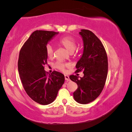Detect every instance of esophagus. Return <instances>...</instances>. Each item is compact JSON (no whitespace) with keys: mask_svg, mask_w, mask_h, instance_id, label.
<instances>
[{"mask_svg":"<svg viewBox=\"0 0 132 132\" xmlns=\"http://www.w3.org/2000/svg\"><path fill=\"white\" fill-rule=\"evenodd\" d=\"M64 78H65V80H66L67 81H69V80H70L69 76H68V75H64Z\"/></svg>","mask_w":132,"mask_h":132,"instance_id":"esophagus-1","label":"esophagus"}]
</instances>
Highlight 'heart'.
Wrapping results in <instances>:
<instances>
[{
	"label": "heart",
	"mask_w": 132,
	"mask_h": 132,
	"mask_svg": "<svg viewBox=\"0 0 132 132\" xmlns=\"http://www.w3.org/2000/svg\"><path fill=\"white\" fill-rule=\"evenodd\" d=\"M59 44L66 49L68 52L71 53L74 52L76 48V42L75 39L70 36H67L62 38L59 40ZM46 53L49 57H51L53 55V48L51 44H48L46 45ZM55 66L57 69L61 70H64L66 64L62 62H57Z\"/></svg>",
	"instance_id": "obj_1"
}]
</instances>
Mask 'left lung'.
Returning <instances> with one entry per match:
<instances>
[{"mask_svg": "<svg viewBox=\"0 0 132 132\" xmlns=\"http://www.w3.org/2000/svg\"><path fill=\"white\" fill-rule=\"evenodd\" d=\"M83 52L76 65L77 72L82 70L84 76H70L78 88L73 97L78 103L87 104L95 100L103 90L108 74V59L103 45L91 31L81 30Z\"/></svg>", "mask_w": 132, "mask_h": 132, "instance_id": "1", "label": "left lung"}]
</instances>
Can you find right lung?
Returning a JSON list of instances; mask_svg holds the SVG:
<instances>
[{
    "instance_id": "obj_1",
    "label": "right lung",
    "mask_w": 132,
    "mask_h": 132,
    "mask_svg": "<svg viewBox=\"0 0 132 132\" xmlns=\"http://www.w3.org/2000/svg\"><path fill=\"white\" fill-rule=\"evenodd\" d=\"M58 34L54 31H34L19 53L18 70L24 90L33 101L44 105L54 101L64 82L62 73L54 71L47 76L44 67L47 63L46 45Z\"/></svg>"
}]
</instances>
